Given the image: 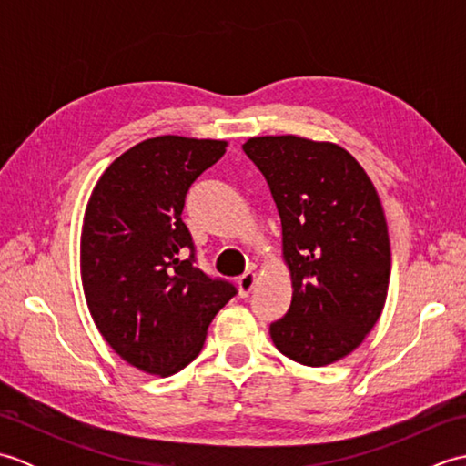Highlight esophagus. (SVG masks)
I'll list each match as a JSON object with an SVG mask.
<instances>
[{"instance_id": "obj_1", "label": "esophagus", "mask_w": 466, "mask_h": 466, "mask_svg": "<svg viewBox=\"0 0 466 466\" xmlns=\"http://www.w3.org/2000/svg\"><path fill=\"white\" fill-rule=\"evenodd\" d=\"M254 282H256V274L254 272H246L238 279V290L240 296H248L254 289Z\"/></svg>"}]
</instances>
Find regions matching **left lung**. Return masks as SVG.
I'll list each match as a JSON object with an SVG mask.
<instances>
[{"instance_id": "1", "label": "left lung", "mask_w": 466, "mask_h": 466, "mask_svg": "<svg viewBox=\"0 0 466 466\" xmlns=\"http://www.w3.org/2000/svg\"><path fill=\"white\" fill-rule=\"evenodd\" d=\"M242 147L270 186L292 279L272 342L294 362L332 364L359 349L384 309L390 240L380 198L339 144L289 134Z\"/></svg>"}]
</instances>
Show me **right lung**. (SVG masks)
Instances as JSON below:
<instances>
[{
	"label": "right lung",
	"instance_id": "1",
	"mask_svg": "<svg viewBox=\"0 0 466 466\" xmlns=\"http://www.w3.org/2000/svg\"><path fill=\"white\" fill-rule=\"evenodd\" d=\"M226 146L150 137L116 157L87 200L80 242L87 309L114 352L147 374L170 376L190 364L236 294L234 284L194 264L182 222L187 190Z\"/></svg>",
	"mask_w": 466,
	"mask_h": 466
}]
</instances>
